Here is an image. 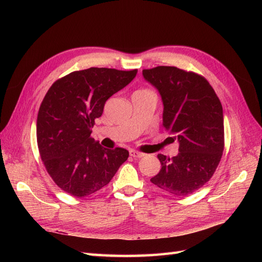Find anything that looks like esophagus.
I'll return each mask as SVG.
<instances>
[{
	"label": "esophagus",
	"instance_id": "obj_1",
	"mask_svg": "<svg viewBox=\"0 0 262 262\" xmlns=\"http://www.w3.org/2000/svg\"><path fill=\"white\" fill-rule=\"evenodd\" d=\"M129 153H130V155H131L132 157H134V158H141V157L144 156L143 153L138 152V150H136V149H130Z\"/></svg>",
	"mask_w": 262,
	"mask_h": 262
}]
</instances>
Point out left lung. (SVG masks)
I'll return each mask as SVG.
<instances>
[{"label": "left lung", "instance_id": "1", "mask_svg": "<svg viewBox=\"0 0 262 262\" xmlns=\"http://www.w3.org/2000/svg\"><path fill=\"white\" fill-rule=\"evenodd\" d=\"M160 93L163 125L179 142L173 157L158 154L162 168L150 182L175 196L191 194L211 179L224 150L223 108L205 78L176 67L143 70Z\"/></svg>", "mask_w": 262, "mask_h": 262}]
</instances>
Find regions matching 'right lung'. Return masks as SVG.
<instances>
[{
  "instance_id": "1",
  "label": "right lung",
  "mask_w": 262,
  "mask_h": 262,
  "mask_svg": "<svg viewBox=\"0 0 262 262\" xmlns=\"http://www.w3.org/2000/svg\"><path fill=\"white\" fill-rule=\"evenodd\" d=\"M137 73L90 68L59 78L47 92L37 117V143L47 171L63 191L76 198L97 192L128 160V150L102 147L91 133L106 100Z\"/></svg>"
}]
</instances>
